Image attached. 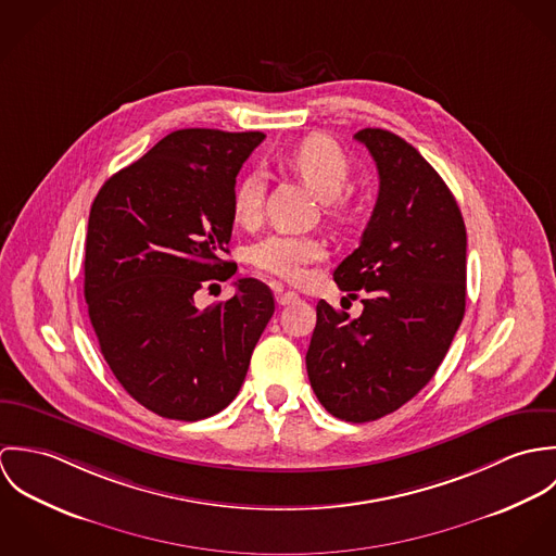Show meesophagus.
I'll use <instances>...</instances> for the list:
<instances>
[{
	"label": "esophagus",
	"instance_id": "esophagus-1",
	"mask_svg": "<svg viewBox=\"0 0 556 556\" xmlns=\"http://www.w3.org/2000/svg\"><path fill=\"white\" fill-rule=\"evenodd\" d=\"M300 298H298V293L295 291H278L276 293V304L278 306H287V304H293V302H298Z\"/></svg>",
	"mask_w": 556,
	"mask_h": 556
}]
</instances>
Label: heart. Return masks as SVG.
Returning <instances> with one entry per match:
<instances>
[{
	"instance_id": "1",
	"label": "heart",
	"mask_w": 556,
	"mask_h": 556,
	"mask_svg": "<svg viewBox=\"0 0 556 556\" xmlns=\"http://www.w3.org/2000/svg\"><path fill=\"white\" fill-rule=\"evenodd\" d=\"M285 162L304 179L320 201H336L351 175V162L344 150L327 135H311L300 141ZM263 181L258 173H245L236 186L231 212L236 223L252 229L261 220ZM327 256L323 239L313 236L271 233L250 248V261L256 269L287 282H298L308 267Z\"/></svg>"
}]
</instances>
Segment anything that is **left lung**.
Wrapping results in <instances>:
<instances>
[{
	"label": "left lung",
	"mask_w": 556,
	"mask_h": 556,
	"mask_svg": "<svg viewBox=\"0 0 556 556\" xmlns=\"http://www.w3.org/2000/svg\"><path fill=\"white\" fill-rule=\"evenodd\" d=\"M379 170V197L355 248L333 271L357 318L317 304L306 368L318 402L364 424L394 413L441 366L467 300V229L426 159L390 130L355 135Z\"/></svg>",
	"instance_id": "8db88e82"
}]
</instances>
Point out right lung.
I'll return each mask as SVG.
<instances>
[{
  "mask_svg": "<svg viewBox=\"0 0 556 556\" xmlns=\"http://www.w3.org/2000/svg\"><path fill=\"white\" fill-rule=\"evenodd\" d=\"M263 132L175 130L104 181L89 212L85 302L100 353L122 388L160 417L197 421L238 396L274 315L254 278L199 308L229 280L236 177Z\"/></svg>",
  "mask_w": 556,
  "mask_h": 556,
  "instance_id": "obj_1",
  "label": "right lung"
}]
</instances>
